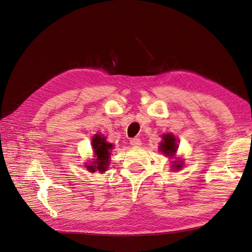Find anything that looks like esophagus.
<instances>
[{
  "label": "esophagus",
  "instance_id": "obj_1",
  "mask_svg": "<svg viewBox=\"0 0 252 252\" xmlns=\"http://www.w3.org/2000/svg\"><path fill=\"white\" fill-rule=\"evenodd\" d=\"M129 144L133 147H140L142 145V141L139 138H133V139L129 140Z\"/></svg>",
  "mask_w": 252,
  "mask_h": 252
}]
</instances>
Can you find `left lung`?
<instances>
[{"mask_svg": "<svg viewBox=\"0 0 252 252\" xmlns=\"http://www.w3.org/2000/svg\"><path fill=\"white\" fill-rule=\"evenodd\" d=\"M163 142L160 143V150L161 152H163L165 155L167 156H173L176 154L177 149H178V144L176 142V138L175 136L170 135V134H165L162 137ZM177 169H180L182 166V162L176 161L175 165H174Z\"/></svg>", "mask_w": 252, "mask_h": 252, "instance_id": "8db88e82", "label": "left lung"}]
</instances>
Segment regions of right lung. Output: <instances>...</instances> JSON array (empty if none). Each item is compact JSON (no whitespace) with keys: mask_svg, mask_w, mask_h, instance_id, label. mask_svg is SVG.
<instances>
[{"mask_svg":"<svg viewBox=\"0 0 252 252\" xmlns=\"http://www.w3.org/2000/svg\"><path fill=\"white\" fill-rule=\"evenodd\" d=\"M92 145L97 156V159L96 161H94L93 165H88V168L91 171H95L96 169L104 171L109 162V151L112 148V145L110 143L105 142V138L100 135H95V137L92 140Z\"/></svg>","mask_w":252,"mask_h":252,"instance_id":"right-lung-1","label":"right lung"}]
</instances>
